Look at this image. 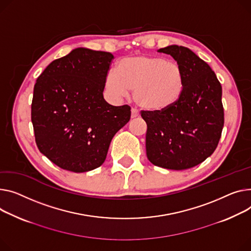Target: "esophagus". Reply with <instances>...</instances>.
Wrapping results in <instances>:
<instances>
[{
    "label": "esophagus",
    "mask_w": 251,
    "mask_h": 251,
    "mask_svg": "<svg viewBox=\"0 0 251 251\" xmlns=\"http://www.w3.org/2000/svg\"><path fill=\"white\" fill-rule=\"evenodd\" d=\"M137 116H139V112L136 109L132 108L131 109V118H135V117H137Z\"/></svg>",
    "instance_id": "esophagus-1"
}]
</instances>
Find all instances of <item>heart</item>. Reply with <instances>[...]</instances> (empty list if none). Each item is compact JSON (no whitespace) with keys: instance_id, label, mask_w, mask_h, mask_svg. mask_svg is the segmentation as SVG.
<instances>
[{"instance_id":"b5f03b06","label":"heart","mask_w":251,"mask_h":251,"mask_svg":"<svg viewBox=\"0 0 251 251\" xmlns=\"http://www.w3.org/2000/svg\"><path fill=\"white\" fill-rule=\"evenodd\" d=\"M185 82V73L177 62L160 56L136 55L118 60L115 72L107 74L105 86L117 98L133 92L134 102L141 109L160 113L178 102Z\"/></svg>"}]
</instances>
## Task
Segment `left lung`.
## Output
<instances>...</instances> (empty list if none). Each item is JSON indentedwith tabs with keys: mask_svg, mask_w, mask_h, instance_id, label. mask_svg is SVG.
Returning a JSON list of instances; mask_svg holds the SVG:
<instances>
[{
	"mask_svg": "<svg viewBox=\"0 0 251 251\" xmlns=\"http://www.w3.org/2000/svg\"><path fill=\"white\" fill-rule=\"evenodd\" d=\"M158 52L172 55L185 73V90L171 109L141 111L147 124L146 155L156 166L188 170L203 162L219 143L224 126L222 87L207 62L191 49L170 45Z\"/></svg>",
	"mask_w": 251,
	"mask_h": 251,
	"instance_id": "1",
	"label": "left lung"
}]
</instances>
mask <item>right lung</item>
Instances as JSON below:
<instances>
[{"label":"right lung","mask_w":251,"mask_h":251,"mask_svg":"<svg viewBox=\"0 0 251 251\" xmlns=\"http://www.w3.org/2000/svg\"><path fill=\"white\" fill-rule=\"evenodd\" d=\"M114 56L75 48L53 60L33 91L31 120L40 152L62 170L85 173L101 166L112 138L131 116L128 105L103 96Z\"/></svg>","instance_id":"obj_1"}]
</instances>
